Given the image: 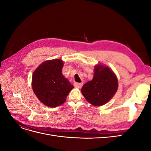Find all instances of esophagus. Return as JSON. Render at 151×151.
<instances>
[{
  "label": "esophagus",
  "instance_id": "obj_1",
  "mask_svg": "<svg viewBox=\"0 0 151 151\" xmlns=\"http://www.w3.org/2000/svg\"><path fill=\"white\" fill-rule=\"evenodd\" d=\"M83 85V83H74L75 88H81Z\"/></svg>",
  "mask_w": 151,
  "mask_h": 151
}]
</instances>
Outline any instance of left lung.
Returning a JSON list of instances; mask_svg holds the SVG:
<instances>
[{
  "label": "left lung",
  "instance_id": "1",
  "mask_svg": "<svg viewBox=\"0 0 151 151\" xmlns=\"http://www.w3.org/2000/svg\"><path fill=\"white\" fill-rule=\"evenodd\" d=\"M118 87V79L111 68L98 63L94 67L93 79L84 84L81 92L93 106H100L109 102Z\"/></svg>",
  "mask_w": 151,
  "mask_h": 151
}]
</instances>
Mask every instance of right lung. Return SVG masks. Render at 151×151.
Listing matches in <instances>:
<instances>
[{
	"instance_id": "add662e5",
	"label": "right lung",
	"mask_w": 151,
	"mask_h": 151,
	"mask_svg": "<svg viewBox=\"0 0 151 151\" xmlns=\"http://www.w3.org/2000/svg\"><path fill=\"white\" fill-rule=\"evenodd\" d=\"M63 62L57 58L43 62L32 76V88L36 97L46 106L55 108L66 101L74 86L62 74Z\"/></svg>"
}]
</instances>
